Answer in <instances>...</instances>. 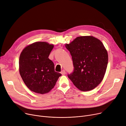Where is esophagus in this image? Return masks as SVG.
<instances>
[{
	"mask_svg": "<svg viewBox=\"0 0 126 126\" xmlns=\"http://www.w3.org/2000/svg\"><path fill=\"white\" fill-rule=\"evenodd\" d=\"M61 74H62V75H65V74H66V72H65V71L64 70H62V71H61Z\"/></svg>",
	"mask_w": 126,
	"mask_h": 126,
	"instance_id": "obj_1",
	"label": "esophagus"
}]
</instances>
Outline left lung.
I'll return each instance as SVG.
<instances>
[{
    "mask_svg": "<svg viewBox=\"0 0 126 126\" xmlns=\"http://www.w3.org/2000/svg\"><path fill=\"white\" fill-rule=\"evenodd\" d=\"M65 47L72 57L74 70L68 75L81 91L93 90L102 81L108 62L107 50L99 39L93 36L77 37Z\"/></svg>",
    "mask_w": 126,
    "mask_h": 126,
    "instance_id": "left-lung-1",
    "label": "left lung"
}]
</instances>
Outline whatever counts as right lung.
I'll use <instances>...</instances> for the list:
<instances>
[{"mask_svg":"<svg viewBox=\"0 0 126 126\" xmlns=\"http://www.w3.org/2000/svg\"><path fill=\"white\" fill-rule=\"evenodd\" d=\"M53 44L36 42L25 47L19 60V72L26 85L31 91L44 94L55 86L61 74L54 71V65L48 58Z\"/></svg>","mask_w":126,"mask_h":126,"instance_id":"right-lung-1","label":"right lung"}]
</instances>
